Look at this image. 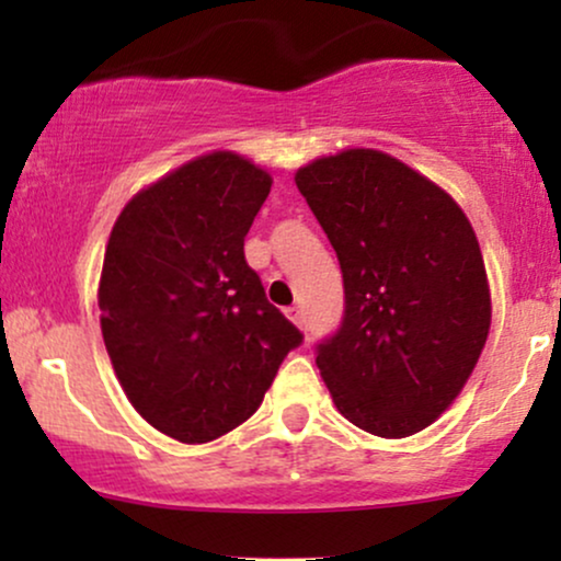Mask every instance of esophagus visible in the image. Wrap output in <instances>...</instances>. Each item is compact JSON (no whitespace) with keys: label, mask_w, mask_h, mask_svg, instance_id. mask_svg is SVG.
<instances>
[{"label":"esophagus","mask_w":561,"mask_h":561,"mask_svg":"<svg viewBox=\"0 0 561 561\" xmlns=\"http://www.w3.org/2000/svg\"><path fill=\"white\" fill-rule=\"evenodd\" d=\"M289 319H293V321H295V324H298L302 332H308V321H306V311H302V308H300V306L289 308Z\"/></svg>","instance_id":"obj_1"}]
</instances>
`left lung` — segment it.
<instances>
[{
    "label": "left lung",
    "mask_w": 561,
    "mask_h": 561,
    "mask_svg": "<svg viewBox=\"0 0 561 561\" xmlns=\"http://www.w3.org/2000/svg\"><path fill=\"white\" fill-rule=\"evenodd\" d=\"M343 272L340 327L317 343L332 401L379 437L433 424L459 396L491 327L478 237L440 186L377 150L295 176Z\"/></svg>",
    "instance_id": "1"
}]
</instances>
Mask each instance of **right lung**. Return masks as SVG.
I'll return each instance as SVG.
<instances>
[{"mask_svg": "<svg viewBox=\"0 0 561 561\" xmlns=\"http://www.w3.org/2000/svg\"><path fill=\"white\" fill-rule=\"evenodd\" d=\"M268 190L266 171L214 152L139 192L111 231L105 347L134 409L182 443L216 440L253 416L302 343L244 261Z\"/></svg>", "mask_w": 561, "mask_h": 561, "instance_id": "add662e5", "label": "right lung"}]
</instances>
